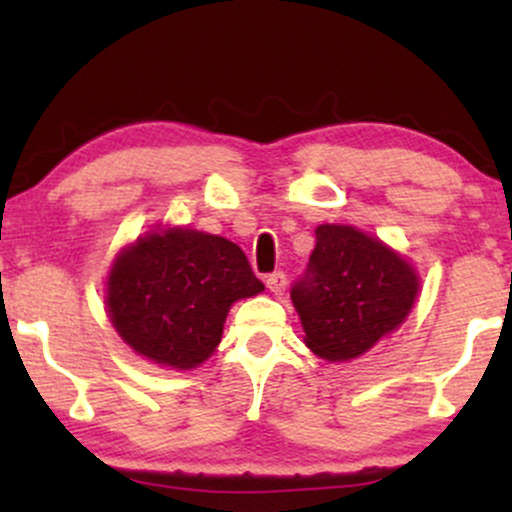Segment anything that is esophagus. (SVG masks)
Returning a JSON list of instances; mask_svg holds the SVG:
<instances>
[{"instance_id":"34e87169","label":"esophagus","mask_w":512,"mask_h":512,"mask_svg":"<svg viewBox=\"0 0 512 512\" xmlns=\"http://www.w3.org/2000/svg\"><path fill=\"white\" fill-rule=\"evenodd\" d=\"M286 284H289V281H286L284 272H274V274L267 276V289L272 291L274 296H284Z\"/></svg>"}]
</instances>
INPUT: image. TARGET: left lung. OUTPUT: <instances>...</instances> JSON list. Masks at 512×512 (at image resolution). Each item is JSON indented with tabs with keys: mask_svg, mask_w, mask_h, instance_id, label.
<instances>
[{
	"mask_svg": "<svg viewBox=\"0 0 512 512\" xmlns=\"http://www.w3.org/2000/svg\"><path fill=\"white\" fill-rule=\"evenodd\" d=\"M419 293L414 267L354 226L322 223L291 301L305 346L325 361H351L407 320Z\"/></svg>",
	"mask_w": 512,
	"mask_h": 512,
	"instance_id": "left-lung-1",
	"label": "left lung"
}]
</instances>
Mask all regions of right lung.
<instances>
[{
  "label": "right lung",
  "mask_w": 512,
  "mask_h": 512,
  "mask_svg": "<svg viewBox=\"0 0 512 512\" xmlns=\"http://www.w3.org/2000/svg\"><path fill=\"white\" fill-rule=\"evenodd\" d=\"M262 291L236 243L166 228L137 238L115 257L105 305L117 334L139 356L190 370L214 354L231 305Z\"/></svg>",
  "instance_id": "1"
}]
</instances>
